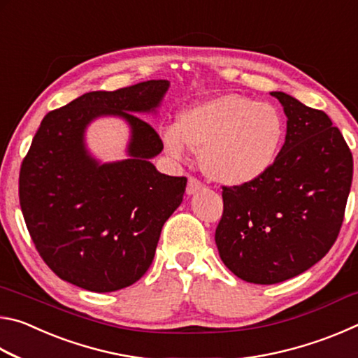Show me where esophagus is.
I'll return each mask as SVG.
<instances>
[{
	"instance_id": "1",
	"label": "esophagus",
	"mask_w": 358,
	"mask_h": 358,
	"mask_svg": "<svg viewBox=\"0 0 358 358\" xmlns=\"http://www.w3.org/2000/svg\"><path fill=\"white\" fill-rule=\"evenodd\" d=\"M202 181L201 180H197L196 177H189V180H187V186H186V192L189 194H196L197 191H201L202 189Z\"/></svg>"
}]
</instances>
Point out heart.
Listing matches in <instances>:
<instances>
[{"mask_svg": "<svg viewBox=\"0 0 358 358\" xmlns=\"http://www.w3.org/2000/svg\"><path fill=\"white\" fill-rule=\"evenodd\" d=\"M286 126L278 108L237 93L197 102L180 115L178 126L164 131L175 157L186 147L201 151L203 172L224 185H246L275 164Z\"/></svg>", "mask_w": 358, "mask_h": 358, "instance_id": "obj_1", "label": "heart"}]
</instances>
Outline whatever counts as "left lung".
Returning <instances> with one entry per match:
<instances>
[{
  "instance_id": "8db88e82",
  "label": "left lung",
  "mask_w": 358,
  "mask_h": 358,
  "mask_svg": "<svg viewBox=\"0 0 358 358\" xmlns=\"http://www.w3.org/2000/svg\"><path fill=\"white\" fill-rule=\"evenodd\" d=\"M287 117L275 164L246 185L222 186L215 240L240 280L276 284L317 264L343 226L354 159L329 115L273 92Z\"/></svg>"
}]
</instances>
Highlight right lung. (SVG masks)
<instances>
[{"mask_svg": "<svg viewBox=\"0 0 358 358\" xmlns=\"http://www.w3.org/2000/svg\"><path fill=\"white\" fill-rule=\"evenodd\" d=\"M167 80L115 92L85 93L48 112L19 177L27 229L42 260L58 278L92 292H113L141 280L153 262L164 222L183 201L186 177L156 171L150 157L162 141L137 112H153ZM101 114L129 121L130 159L98 165L83 132Z\"/></svg>", "mask_w": 358, "mask_h": 358, "instance_id": "right-lung-1", "label": "right lung"}]
</instances>
